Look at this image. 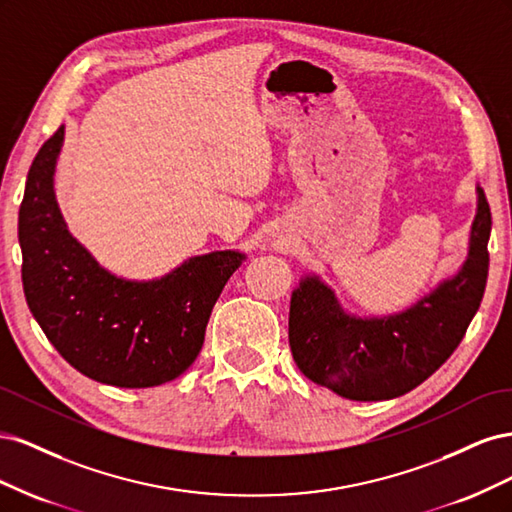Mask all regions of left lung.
<instances>
[{"label": "left lung", "mask_w": 512, "mask_h": 512, "mask_svg": "<svg viewBox=\"0 0 512 512\" xmlns=\"http://www.w3.org/2000/svg\"><path fill=\"white\" fill-rule=\"evenodd\" d=\"M491 211L478 188L470 254L461 271L406 312L352 318L331 288L305 277L292 292V359L312 382L354 401H382L425 382L466 335L483 301L489 273Z\"/></svg>", "instance_id": "obj_1"}]
</instances>
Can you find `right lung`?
<instances>
[{
  "label": "right lung",
  "mask_w": 512,
  "mask_h": 512,
  "mask_svg": "<svg viewBox=\"0 0 512 512\" xmlns=\"http://www.w3.org/2000/svg\"><path fill=\"white\" fill-rule=\"evenodd\" d=\"M64 128L29 166L19 209L23 290L40 329L83 376L123 389L175 380L203 348L211 309L245 258L211 252L162 280L128 282L76 241L53 192Z\"/></svg>",
  "instance_id": "1"
}]
</instances>
